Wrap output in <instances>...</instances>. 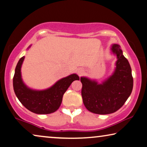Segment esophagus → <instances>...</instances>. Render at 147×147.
Here are the masks:
<instances>
[{"instance_id": "34e87169", "label": "esophagus", "mask_w": 147, "mask_h": 147, "mask_svg": "<svg viewBox=\"0 0 147 147\" xmlns=\"http://www.w3.org/2000/svg\"><path fill=\"white\" fill-rule=\"evenodd\" d=\"M84 72H85L84 69L82 68V67H79V68H78V69H77V73H78V74L80 76L83 75V74H84Z\"/></svg>"}]
</instances>
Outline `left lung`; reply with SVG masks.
I'll use <instances>...</instances> for the list:
<instances>
[{
  "instance_id": "8db88e82",
  "label": "left lung",
  "mask_w": 147,
  "mask_h": 147,
  "mask_svg": "<svg viewBox=\"0 0 147 147\" xmlns=\"http://www.w3.org/2000/svg\"><path fill=\"white\" fill-rule=\"evenodd\" d=\"M110 50L117 58L116 67L111 76L101 83L86 77L80 78L83 104L89 111L94 114L116 112L130 96L134 86L131 68L119 45L113 44Z\"/></svg>"
}]
</instances>
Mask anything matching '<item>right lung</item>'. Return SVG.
<instances>
[{
	"instance_id": "obj_1",
	"label": "right lung",
	"mask_w": 147,
	"mask_h": 147,
	"mask_svg": "<svg viewBox=\"0 0 147 147\" xmlns=\"http://www.w3.org/2000/svg\"><path fill=\"white\" fill-rule=\"evenodd\" d=\"M30 47L31 45L28 49ZM24 58L25 56L22 57L18 62L13 78V90L17 98L27 109L35 114H48L55 112L59 108L63 95L69 85L74 81L80 80V77L73 74L60 79L47 89H30L22 78L21 67Z\"/></svg>"
}]
</instances>
